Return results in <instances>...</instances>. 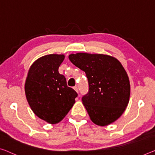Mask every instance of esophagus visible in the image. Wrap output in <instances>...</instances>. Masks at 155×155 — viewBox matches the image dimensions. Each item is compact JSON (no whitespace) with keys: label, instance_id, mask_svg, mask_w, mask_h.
Here are the masks:
<instances>
[{"label":"esophagus","instance_id":"34e87169","mask_svg":"<svg viewBox=\"0 0 155 155\" xmlns=\"http://www.w3.org/2000/svg\"><path fill=\"white\" fill-rule=\"evenodd\" d=\"M74 89H75V91L78 94V88L77 86H76V87H74Z\"/></svg>","mask_w":155,"mask_h":155}]
</instances>
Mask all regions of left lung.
<instances>
[{
	"label": "left lung",
	"instance_id": "obj_1",
	"mask_svg": "<svg viewBox=\"0 0 155 155\" xmlns=\"http://www.w3.org/2000/svg\"><path fill=\"white\" fill-rule=\"evenodd\" d=\"M68 58L88 78L89 92L82 101L92 122L106 126L116 121L125 111L130 96L129 78L122 64L103 54L78 53Z\"/></svg>",
	"mask_w": 155,
	"mask_h": 155
}]
</instances>
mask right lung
Masks as SVG:
<instances>
[{"label":"right lung","mask_w":155,"mask_h":155,"mask_svg":"<svg viewBox=\"0 0 155 155\" xmlns=\"http://www.w3.org/2000/svg\"><path fill=\"white\" fill-rule=\"evenodd\" d=\"M64 58V54H58L39 58L31 65L25 80V96L31 109L50 124L60 122L72 108L78 96L58 71Z\"/></svg>","instance_id":"right-lung-1"}]
</instances>
